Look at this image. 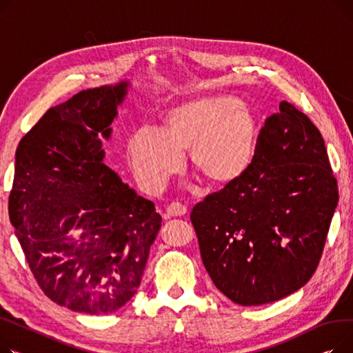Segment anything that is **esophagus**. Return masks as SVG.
<instances>
[{
    "mask_svg": "<svg viewBox=\"0 0 353 353\" xmlns=\"http://www.w3.org/2000/svg\"><path fill=\"white\" fill-rule=\"evenodd\" d=\"M186 214H188V210H186L183 205H181L178 202L171 203L167 208V216L168 218H178V216L181 218V216H186Z\"/></svg>",
    "mask_w": 353,
    "mask_h": 353,
    "instance_id": "obj_1",
    "label": "esophagus"
}]
</instances>
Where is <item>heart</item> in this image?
I'll return each mask as SVG.
<instances>
[{"instance_id": "1", "label": "heart", "mask_w": 353, "mask_h": 353, "mask_svg": "<svg viewBox=\"0 0 353 353\" xmlns=\"http://www.w3.org/2000/svg\"><path fill=\"white\" fill-rule=\"evenodd\" d=\"M258 123L241 98L211 94L186 99L162 114L159 132L138 130L127 142V159L138 182L158 191L190 154L192 167L214 185L236 182L251 168Z\"/></svg>"}]
</instances>
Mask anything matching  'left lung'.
Returning a JSON list of instances; mask_svg holds the SVG:
<instances>
[{
    "instance_id": "1",
    "label": "left lung",
    "mask_w": 353,
    "mask_h": 353,
    "mask_svg": "<svg viewBox=\"0 0 353 353\" xmlns=\"http://www.w3.org/2000/svg\"><path fill=\"white\" fill-rule=\"evenodd\" d=\"M338 199L319 130L282 101L261 130L251 168L192 210L214 285L243 306L296 292L315 272Z\"/></svg>"
}]
</instances>
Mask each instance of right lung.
<instances>
[{
	"label": "right lung",
	"mask_w": 353,
	"mask_h": 353,
	"mask_svg": "<svg viewBox=\"0 0 353 353\" xmlns=\"http://www.w3.org/2000/svg\"><path fill=\"white\" fill-rule=\"evenodd\" d=\"M130 81L84 90L50 108L15 154L10 219L44 294L107 315L139 288L161 230L154 202L103 163Z\"/></svg>",
	"instance_id": "right-lung-1"
}]
</instances>
